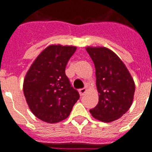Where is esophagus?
<instances>
[{"label":"esophagus","instance_id":"obj_1","mask_svg":"<svg viewBox=\"0 0 152 152\" xmlns=\"http://www.w3.org/2000/svg\"><path fill=\"white\" fill-rule=\"evenodd\" d=\"M86 91H87V90H86V88H83V89H80V90L78 91V92H79V94H80L81 96H83V94H84L86 92Z\"/></svg>","mask_w":152,"mask_h":152}]
</instances>
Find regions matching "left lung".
<instances>
[{
    "label": "left lung",
    "mask_w": 152,
    "mask_h": 152,
    "mask_svg": "<svg viewBox=\"0 0 152 152\" xmlns=\"http://www.w3.org/2000/svg\"><path fill=\"white\" fill-rule=\"evenodd\" d=\"M86 50L95 66L99 102L90 110L94 118L110 123L122 117L132 106L135 91L134 79L118 55L106 47Z\"/></svg>",
    "instance_id": "obj_1"
}]
</instances>
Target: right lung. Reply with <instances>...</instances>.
I'll list each match as a JSON object with an SVG mask.
<instances>
[{
	"mask_svg": "<svg viewBox=\"0 0 152 152\" xmlns=\"http://www.w3.org/2000/svg\"><path fill=\"white\" fill-rule=\"evenodd\" d=\"M76 50L72 45H49L26 73L23 91L27 104L32 113L45 123L66 119L79 99V94L72 87L65 73Z\"/></svg>",
	"mask_w": 152,
	"mask_h": 152,
	"instance_id": "right-lung-1",
	"label": "right lung"
}]
</instances>
